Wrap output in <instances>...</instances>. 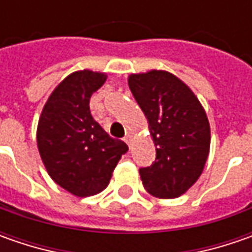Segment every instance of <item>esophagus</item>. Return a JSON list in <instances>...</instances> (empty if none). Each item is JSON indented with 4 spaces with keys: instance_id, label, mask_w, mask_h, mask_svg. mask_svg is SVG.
<instances>
[{
    "instance_id": "1",
    "label": "esophagus",
    "mask_w": 252,
    "mask_h": 252,
    "mask_svg": "<svg viewBox=\"0 0 252 252\" xmlns=\"http://www.w3.org/2000/svg\"><path fill=\"white\" fill-rule=\"evenodd\" d=\"M123 140L126 141V144H127V146H130V136H126V137H125Z\"/></svg>"
}]
</instances>
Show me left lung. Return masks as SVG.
Here are the masks:
<instances>
[{
  "instance_id": "8db88e82",
  "label": "left lung",
  "mask_w": 252,
  "mask_h": 252,
  "mask_svg": "<svg viewBox=\"0 0 252 252\" xmlns=\"http://www.w3.org/2000/svg\"><path fill=\"white\" fill-rule=\"evenodd\" d=\"M129 88L144 112L156 144V161L140 168L146 190L178 198L200 177L210 147V126L195 94L174 74H131Z\"/></svg>"
}]
</instances>
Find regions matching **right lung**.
<instances>
[{"label": "right lung", "instance_id": "obj_1", "mask_svg": "<svg viewBox=\"0 0 252 252\" xmlns=\"http://www.w3.org/2000/svg\"><path fill=\"white\" fill-rule=\"evenodd\" d=\"M106 75L90 70L64 78L44 105L37 125V149L49 175L75 196H91L108 187L126 143L111 137L94 121L90 99Z\"/></svg>", "mask_w": 252, "mask_h": 252}]
</instances>
